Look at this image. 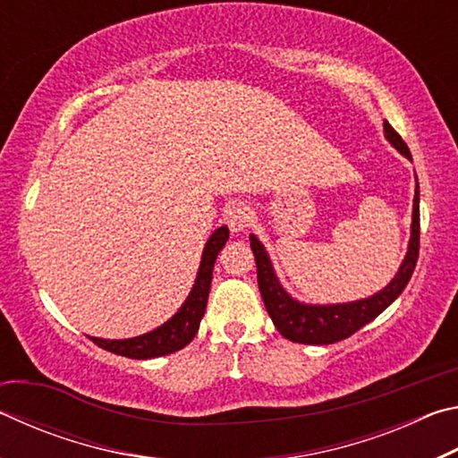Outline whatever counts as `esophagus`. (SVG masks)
<instances>
[{"label":"esophagus","mask_w":458,"mask_h":458,"mask_svg":"<svg viewBox=\"0 0 458 458\" xmlns=\"http://www.w3.org/2000/svg\"><path fill=\"white\" fill-rule=\"evenodd\" d=\"M226 222L232 232H244L252 222V210L244 201H236L226 210Z\"/></svg>","instance_id":"1"}]
</instances>
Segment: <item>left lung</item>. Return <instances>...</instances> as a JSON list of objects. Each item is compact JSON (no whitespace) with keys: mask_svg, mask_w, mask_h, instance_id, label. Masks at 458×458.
<instances>
[{"mask_svg":"<svg viewBox=\"0 0 458 458\" xmlns=\"http://www.w3.org/2000/svg\"><path fill=\"white\" fill-rule=\"evenodd\" d=\"M384 131L387 141L396 149L412 159L408 145L402 141V137L394 131L390 123H384ZM420 191L414 193V212H412V236H410L406 259L402 262L398 275L392 278V283L384 291L376 293L374 297L355 301L345 305H303L299 301L291 299L286 291L278 283V278L270 265L265 246L259 242L257 236H250V248L257 259V275L259 289L265 301V307L273 319L275 327L283 337L294 341V344L307 345H329L335 341L347 339L360 331L363 325L374 321L387 305H392L398 299V294L404 291L410 276L414 273L418 250H420Z\"/></svg>","mask_w":458,"mask_h":458,"instance_id":"left-lung-1","label":"left lung"}]
</instances>
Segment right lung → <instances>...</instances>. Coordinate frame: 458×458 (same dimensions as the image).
Wrapping results in <instances>:
<instances>
[{
	"instance_id": "obj_1",
	"label": "right lung",
	"mask_w": 458,
	"mask_h": 458,
	"mask_svg": "<svg viewBox=\"0 0 458 458\" xmlns=\"http://www.w3.org/2000/svg\"><path fill=\"white\" fill-rule=\"evenodd\" d=\"M228 240V228L222 226L214 232L208 240L204 248V254H201V265L199 273L196 278V284L190 293V297L185 299L180 311H177L172 319L161 325L151 333H145V335H139L133 339H98L90 337L98 347L103 350L123 355V358L131 360H149V358H159V355L174 353L182 350L190 344V341L196 337L199 329V321L206 313L208 305V294H210V284H212V270L214 262L218 259V252L224 248Z\"/></svg>"
}]
</instances>
